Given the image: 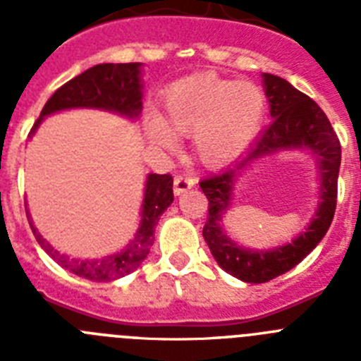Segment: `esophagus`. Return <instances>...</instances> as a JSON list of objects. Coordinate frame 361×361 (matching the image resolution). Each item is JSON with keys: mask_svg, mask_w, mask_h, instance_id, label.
<instances>
[{"mask_svg": "<svg viewBox=\"0 0 361 361\" xmlns=\"http://www.w3.org/2000/svg\"><path fill=\"white\" fill-rule=\"evenodd\" d=\"M193 186H195V178H193V177H186V175H177V177L173 178V193H175V195H180V193L191 190Z\"/></svg>", "mask_w": 361, "mask_h": 361, "instance_id": "esophagus-1", "label": "esophagus"}]
</instances>
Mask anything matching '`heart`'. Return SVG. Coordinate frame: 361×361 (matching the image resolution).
I'll list each match as a JSON object with an SVG mask.
<instances>
[{
  "label": "heart",
  "instance_id": "b5f03b06",
  "mask_svg": "<svg viewBox=\"0 0 361 361\" xmlns=\"http://www.w3.org/2000/svg\"><path fill=\"white\" fill-rule=\"evenodd\" d=\"M164 119L146 114L149 142L168 152L178 146L175 135H195V153L209 168L240 155L257 135L266 99L257 85L200 73L180 79L162 97Z\"/></svg>",
  "mask_w": 361,
  "mask_h": 361
}]
</instances>
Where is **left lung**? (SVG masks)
<instances>
[{
	"instance_id": "1",
	"label": "left lung",
	"mask_w": 361,
	"mask_h": 361,
	"mask_svg": "<svg viewBox=\"0 0 361 361\" xmlns=\"http://www.w3.org/2000/svg\"><path fill=\"white\" fill-rule=\"evenodd\" d=\"M264 94L269 101L271 124L238 161L200 183L208 197V220L202 237L226 273L247 283H262L293 269L318 245L333 222L336 209L338 171L342 148L329 119L311 97L296 90L286 79L262 73ZM300 149L317 162L319 206L308 226L291 243L269 250H250L225 233L224 215L231 207L232 186L251 164L282 151Z\"/></svg>"
}]
</instances>
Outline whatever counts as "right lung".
Segmentation results:
<instances>
[{"instance_id":"right-lung-1","label":"right lung","mask_w":361,"mask_h":361,"mask_svg":"<svg viewBox=\"0 0 361 361\" xmlns=\"http://www.w3.org/2000/svg\"><path fill=\"white\" fill-rule=\"evenodd\" d=\"M75 108H92V110H104L137 121L142 111V63H103L95 65L82 72L81 75L65 82L61 88L54 92L52 97L41 110L39 119L30 130L32 137L39 128L44 117L57 114V111L75 110ZM173 202V178L170 175L148 173L145 183V197L141 206V222L135 237L126 244V247L114 255L103 258H70L61 255L54 245L41 237V233L32 222V216L27 209L28 222L37 244L43 247L59 266L68 269L73 275L82 276L94 282H108L130 275L132 271L145 262L149 247L155 240V226L159 224L162 213Z\"/></svg>"}]
</instances>
